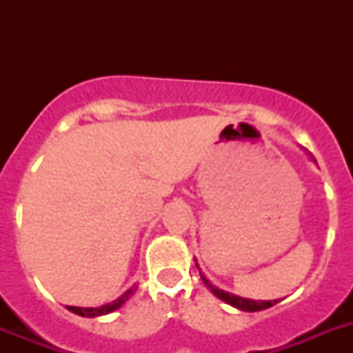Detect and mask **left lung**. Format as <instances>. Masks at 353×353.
<instances>
[{"label":"left lung","instance_id":"1","mask_svg":"<svg viewBox=\"0 0 353 353\" xmlns=\"http://www.w3.org/2000/svg\"><path fill=\"white\" fill-rule=\"evenodd\" d=\"M196 265H198V263H196ZM201 279H203L205 284L209 285L210 291H212L218 299L225 301L227 304H231V306L238 307V310H243V312H260V310H268V307L274 306V304L279 302V301H249V299H241V296L231 295V293H225V291L214 288V285L210 284L209 280L205 279L203 274H201Z\"/></svg>","mask_w":353,"mask_h":353}]
</instances>
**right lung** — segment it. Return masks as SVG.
<instances>
[{"label": "right lung", "instance_id": "right-lung-1", "mask_svg": "<svg viewBox=\"0 0 353 353\" xmlns=\"http://www.w3.org/2000/svg\"><path fill=\"white\" fill-rule=\"evenodd\" d=\"M137 290V288H132V290H128L126 293L122 296H119L117 301L110 302L106 306H101V307H77V306H68L69 312L77 313V315H82V317H99V315H106V313H112L115 312L117 307H121L124 302L133 295V291Z\"/></svg>", "mask_w": 353, "mask_h": 353}]
</instances>
